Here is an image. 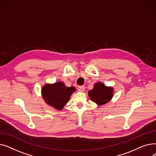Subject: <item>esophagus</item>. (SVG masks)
Segmentation results:
<instances>
[{"label":"esophagus","mask_w":156,"mask_h":156,"mask_svg":"<svg viewBox=\"0 0 156 156\" xmlns=\"http://www.w3.org/2000/svg\"><path fill=\"white\" fill-rule=\"evenodd\" d=\"M85 87H83V86H79L78 87V91H80V92H83L84 90H85Z\"/></svg>","instance_id":"esophagus-1"}]
</instances>
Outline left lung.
Returning a JSON list of instances; mask_svg holds the SVG:
<instances>
[{
  "instance_id": "8db88e82",
  "label": "left lung",
  "mask_w": 156,
  "mask_h": 156,
  "mask_svg": "<svg viewBox=\"0 0 156 156\" xmlns=\"http://www.w3.org/2000/svg\"><path fill=\"white\" fill-rule=\"evenodd\" d=\"M113 93V87H107L102 82H97L94 84L93 89L88 91V94L92 101L100 106L110 102Z\"/></svg>"
}]
</instances>
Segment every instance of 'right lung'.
<instances>
[{"label": "right lung", "instance_id": "add662e5", "mask_svg": "<svg viewBox=\"0 0 156 156\" xmlns=\"http://www.w3.org/2000/svg\"><path fill=\"white\" fill-rule=\"evenodd\" d=\"M76 91L75 87H68L62 81L54 83H46L41 90L44 102L54 109L61 111L66 104L73 93Z\"/></svg>", "mask_w": 156, "mask_h": 156}]
</instances>
